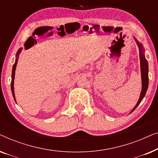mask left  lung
I'll return each mask as SVG.
<instances>
[{
  "label": "left lung",
  "mask_w": 158,
  "mask_h": 158,
  "mask_svg": "<svg viewBox=\"0 0 158 158\" xmlns=\"http://www.w3.org/2000/svg\"><path fill=\"white\" fill-rule=\"evenodd\" d=\"M135 40L137 42V44L139 47V59H140V68H141V75H142V91H141V94H140V97L139 98V101L135 108L131 110V113L132 111H135V109L137 108L138 106L139 105V103H141V101H142V99L145 96L147 90H148V63L147 60L145 59V57H144V49L142 45L140 44L139 42H138L137 40L135 38Z\"/></svg>",
  "instance_id": "1"
}]
</instances>
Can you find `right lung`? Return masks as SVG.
I'll list each match as a JSON object with an SVG mask.
<instances>
[{
	"label": "right lung",
	"instance_id": "add662e5",
	"mask_svg": "<svg viewBox=\"0 0 158 158\" xmlns=\"http://www.w3.org/2000/svg\"><path fill=\"white\" fill-rule=\"evenodd\" d=\"M21 52V48L19 49L18 52L16 53V62L13 66V70H12V75H11V83H10V87H11V91H12V94L13 96H14V98L15 101H16V98H15V94H14V77H15V71H16V64H17V62H18V57L19 55V54Z\"/></svg>",
	"mask_w": 158,
	"mask_h": 158
}]
</instances>
